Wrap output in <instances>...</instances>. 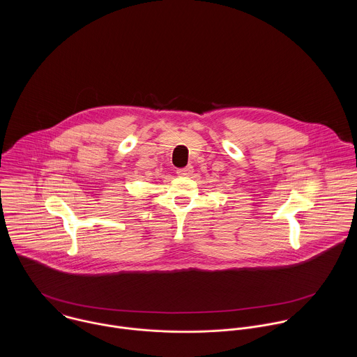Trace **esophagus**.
Masks as SVG:
<instances>
[{
  "label": "esophagus",
  "mask_w": 357,
  "mask_h": 357,
  "mask_svg": "<svg viewBox=\"0 0 357 357\" xmlns=\"http://www.w3.org/2000/svg\"><path fill=\"white\" fill-rule=\"evenodd\" d=\"M194 172V167L191 166V165H188V166H185V167H183V169H177V174L178 176H181V177H188L191 173Z\"/></svg>",
  "instance_id": "34e87169"
}]
</instances>
